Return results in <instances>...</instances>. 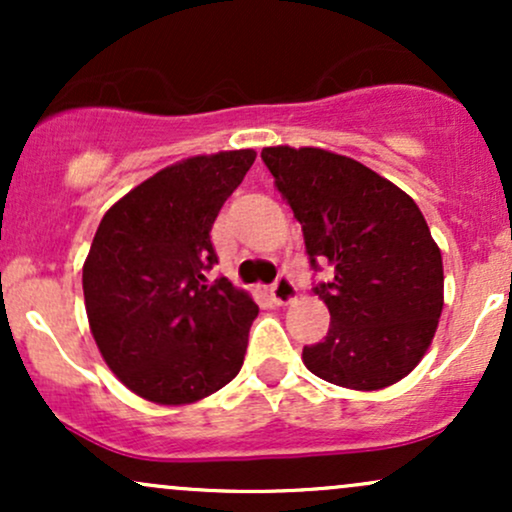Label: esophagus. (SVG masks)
Masks as SVG:
<instances>
[{"label": "esophagus", "mask_w": 512, "mask_h": 512, "mask_svg": "<svg viewBox=\"0 0 512 512\" xmlns=\"http://www.w3.org/2000/svg\"><path fill=\"white\" fill-rule=\"evenodd\" d=\"M269 293H272V298L276 303L284 305V303H291L293 298H296V286H293L289 274L279 272V276L274 279V284L269 286Z\"/></svg>", "instance_id": "obj_1"}]
</instances>
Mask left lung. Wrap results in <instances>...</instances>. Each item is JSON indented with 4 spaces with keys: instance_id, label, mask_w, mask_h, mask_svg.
<instances>
[{
    "instance_id": "8db88e82",
    "label": "left lung",
    "mask_w": 512,
    "mask_h": 512,
    "mask_svg": "<svg viewBox=\"0 0 512 512\" xmlns=\"http://www.w3.org/2000/svg\"><path fill=\"white\" fill-rule=\"evenodd\" d=\"M262 161L303 226L313 291L330 308L322 342L303 346L317 378L380 390L414 370L443 310V260L407 192L363 163L322 149L269 146Z\"/></svg>"
}]
</instances>
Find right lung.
Listing matches in <instances>:
<instances>
[{"label":"right lung","instance_id":"obj_1","mask_svg":"<svg viewBox=\"0 0 512 512\" xmlns=\"http://www.w3.org/2000/svg\"><path fill=\"white\" fill-rule=\"evenodd\" d=\"M255 151H221L163 168L108 209L84 264L93 339L139 397L190 404L231 383L260 308L228 279L211 226Z\"/></svg>","mask_w":512,"mask_h":512}]
</instances>
